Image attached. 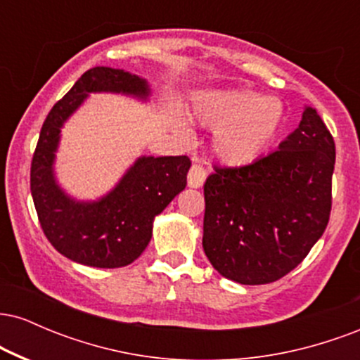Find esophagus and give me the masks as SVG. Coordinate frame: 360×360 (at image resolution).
I'll list each match as a JSON object with an SVG mask.
<instances>
[{
    "label": "esophagus",
    "instance_id": "esophagus-1",
    "mask_svg": "<svg viewBox=\"0 0 360 360\" xmlns=\"http://www.w3.org/2000/svg\"><path fill=\"white\" fill-rule=\"evenodd\" d=\"M206 179V169L201 164H193L188 172V184L191 188H201Z\"/></svg>",
    "mask_w": 360,
    "mask_h": 360
}]
</instances>
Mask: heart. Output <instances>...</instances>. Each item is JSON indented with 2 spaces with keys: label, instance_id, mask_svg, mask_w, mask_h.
Returning a JSON list of instances; mask_svg holds the SVG:
<instances>
[{
  "label": "heart",
  "instance_id": "obj_1",
  "mask_svg": "<svg viewBox=\"0 0 360 360\" xmlns=\"http://www.w3.org/2000/svg\"><path fill=\"white\" fill-rule=\"evenodd\" d=\"M200 118L221 128L214 152L226 166H249L267 152L283 127V105L250 89L210 93L200 103Z\"/></svg>",
  "mask_w": 360,
  "mask_h": 360
}]
</instances>
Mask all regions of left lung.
<instances>
[{"instance_id": "left-lung-1", "label": "left lung", "mask_w": 360, "mask_h": 360, "mask_svg": "<svg viewBox=\"0 0 360 360\" xmlns=\"http://www.w3.org/2000/svg\"><path fill=\"white\" fill-rule=\"evenodd\" d=\"M335 142L315 108L279 148L249 166L218 167L205 183L203 249L240 284L274 283L325 232L332 210Z\"/></svg>"}]
</instances>
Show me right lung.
<instances>
[{
	"instance_id": "add662e5",
	"label": "right lung",
	"mask_w": 360,
	"mask_h": 360,
	"mask_svg": "<svg viewBox=\"0 0 360 360\" xmlns=\"http://www.w3.org/2000/svg\"><path fill=\"white\" fill-rule=\"evenodd\" d=\"M135 94L147 98L146 79L113 68L86 71L49 111L30 169V189L40 226L53 249L74 262L113 269L134 262L152 237V221L186 188L188 155L142 157L117 188L100 201L77 203L53 179V152L62 123L88 98V93Z\"/></svg>"
}]
</instances>
